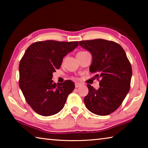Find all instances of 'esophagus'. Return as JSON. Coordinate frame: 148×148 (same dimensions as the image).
Returning a JSON list of instances; mask_svg holds the SVG:
<instances>
[{
	"instance_id": "1",
	"label": "esophagus",
	"mask_w": 148,
	"mask_h": 148,
	"mask_svg": "<svg viewBox=\"0 0 148 148\" xmlns=\"http://www.w3.org/2000/svg\"><path fill=\"white\" fill-rule=\"evenodd\" d=\"M81 86H82V84H80V83H76V84H75V87H76V88H77V87H79Z\"/></svg>"
}]
</instances>
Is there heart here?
I'll return each mask as SVG.
<instances>
[{"mask_svg": "<svg viewBox=\"0 0 148 148\" xmlns=\"http://www.w3.org/2000/svg\"><path fill=\"white\" fill-rule=\"evenodd\" d=\"M79 52H82V51H79ZM79 52H78V53H79Z\"/></svg>", "mask_w": 148, "mask_h": 148, "instance_id": "heart-1", "label": "heart"}]
</instances>
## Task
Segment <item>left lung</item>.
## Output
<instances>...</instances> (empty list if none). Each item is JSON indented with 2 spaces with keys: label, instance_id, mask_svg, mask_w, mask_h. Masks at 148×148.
<instances>
[{
  "label": "left lung",
  "instance_id": "left-lung-1",
  "mask_svg": "<svg viewBox=\"0 0 148 148\" xmlns=\"http://www.w3.org/2000/svg\"><path fill=\"white\" fill-rule=\"evenodd\" d=\"M91 52L90 72L100 79L99 88L87 84L84 102L90 112L99 116L113 113L121 106L131 87L132 67L124 49L116 42L103 39L79 42Z\"/></svg>",
  "mask_w": 148,
  "mask_h": 148
}]
</instances>
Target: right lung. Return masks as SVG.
<instances>
[{"label":"right lung","mask_w":148,"mask_h":148,"mask_svg":"<svg viewBox=\"0 0 148 148\" xmlns=\"http://www.w3.org/2000/svg\"><path fill=\"white\" fill-rule=\"evenodd\" d=\"M77 46V42L39 41L30 45L25 52L19 62V85L27 102L37 114L49 116L63 108L74 84L69 79L53 83V72Z\"/></svg>","instance_id":"1"}]
</instances>
